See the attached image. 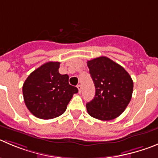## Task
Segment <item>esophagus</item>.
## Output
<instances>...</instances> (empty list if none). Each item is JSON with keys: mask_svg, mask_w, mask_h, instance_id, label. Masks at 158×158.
Masks as SVG:
<instances>
[{"mask_svg": "<svg viewBox=\"0 0 158 158\" xmlns=\"http://www.w3.org/2000/svg\"><path fill=\"white\" fill-rule=\"evenodd\" d=\"M77 88H78V89H79V92L81 93V89H82V86H81L80 84L77 85Z\"/></svg>", "mask_w": 158, "mask_h": 158, "instance_id": "obj_1", "label": "esophagus"}]
</instances>
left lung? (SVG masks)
<instances>
[{
  "mask_svg": "<svg viewBox=\"0 0 158 158\" xmlns=\"http://www.w3.org/2000/svg\"><path fill=\"white\" fill-rule=\"evenodd\" d=\"M96 92L86 104L88 114L93 118L109 121L118 117L129 104L133 82L126 69L107 57L87 61Z\"/></svg>",
  "mask_w": 158,
  "mask_h": 158,
  "instance_id": "8db88e82",
  "label": "left lung"
}]
</instances>
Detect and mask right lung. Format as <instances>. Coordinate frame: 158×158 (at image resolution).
Here are the masks:
<instances>
[{
    "mask_svg": "<svg viewBox=\"0 0 158 158\" xmlns=\"http://www.w3.org/2000/svg\"><path fill=\"white\" fill-rule=\"evenodd\" d=\"M60 62L49 61L28 76L23 86L24 101L29 110L41 119L61 115L78 89L69 83V76L58 72Z\"/></svg>",
    "mask_w": 158,
    "mask_h": 158,
    "instance_id": "add662e5",
    "label": "right lung"
}]
</instances>
